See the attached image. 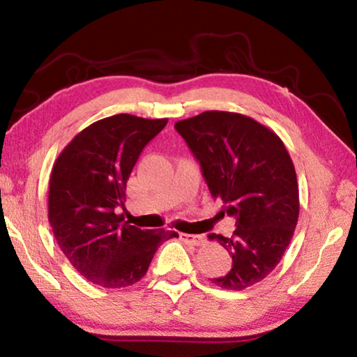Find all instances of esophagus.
I'll list each match as a JSON object with an SVG mask.
<instances>
[{
	"instance_id": "esophagus-1",
	"label": "esophagus",
	"mask_w": 357,
	"mask_h": 357,
	"mask_svg": "<svg viewBox=\"0 0 357 357\" xmlns=\"http://www.w3.org/2000/svg\"><path fill=\"white\" fill-rule=\"evenodd\" d=\"M181 239H183L185 244H192V245H202L204 243V238L200 236V234L181 233Z\"/></svg>"
}]
</instances>
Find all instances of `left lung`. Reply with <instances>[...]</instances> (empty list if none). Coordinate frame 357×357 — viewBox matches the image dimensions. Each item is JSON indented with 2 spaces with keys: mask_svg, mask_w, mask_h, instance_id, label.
<instances>
[{
  "mask_svg": "<svg viewBox=\"0 0 357 357\" xmlns=\"http://www.w3.org/2000/svg\"><path fill=\"white\" fill-rule=\"evenodd\" d=\"M174 128L200 162L211 195L223 202L220 214L236 219L231 236H208L233 258L231 269L211 282L234 291L255 285L280 263L298 225V178L285 144L233 112H203Z\"/></svg>",
  "mask_w": 357,
  "mask_h": 357,
  "instance_id": "left-lung-1",
  "label": "left lung"
}]
</instances>
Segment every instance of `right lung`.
<instances>
[{
	"mask_svg": "<svg viewBox=\"0 0 357 357\" xmlns=\"http://www.w3.org/2000/svg\"><path fill=\"white\" fill-rule=\"evenodd\" d=\"M167 118L121 113L99 119L72 138L48 183V220L70 264L104 288L134 285L146 274L159 245L176 231L140 229L124 222L126 184L143 148Z\"/></svg>",
	"mask_w": 357,
	"mask_h": 357,
	"instance_id": "add662e5",
	"label": "right lung"
}]
</instances>
